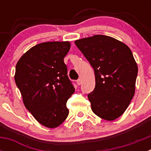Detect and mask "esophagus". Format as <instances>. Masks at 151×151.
Instances as JSON below:
<instances>
[{
  "label": "esophagus",
  "mask_w": 151,
  "mask_h": 151,
  "mask_svg": "<svg viewBox=\"0 0 151 151\" xmlns=\"http://www.w3.org/2000/svg\"><path fill=\"white\" fill-rule=\"evenodd\" d=\"M82 78H78V79L77 80V81H76L77 85H81V84H82Z\"/></svg>",
  "instance_id": "obj_1"
}]
</instances>
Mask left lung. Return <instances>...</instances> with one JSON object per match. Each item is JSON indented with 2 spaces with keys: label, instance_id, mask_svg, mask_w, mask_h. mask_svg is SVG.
<instances>
[{
  "label": "left lung",
  "instance_id": "8db88e82",
  "mask_svg": "<svg viewBox=\"0 0 151 151\" xmlns=\"http://www.w3.org/2000/svg\"><path fill=\"white\" fill-rule=\"evenodd\" d=\"M75 44L94 68L95 88L88 95L100 118L115 120L127 109L135 91L138 66L130 48L110 36L95 35Z\"/></svg>",
  "mask_w": 151,
  "mask_h": 151
}]
</instances>
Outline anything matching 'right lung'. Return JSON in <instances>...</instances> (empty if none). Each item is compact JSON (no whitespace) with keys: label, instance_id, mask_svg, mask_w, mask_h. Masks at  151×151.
I'll return each instance as SVG.
<instances>
[{"label":"right lung","instance_id":"1","mask_svg":"<svg viewBox=\"0 0 151 151\" xmlns=\"http://www.w3.org/2000/svg\"><path fill=\"white\" fill-rule=\"evenodd\" d=\"M69 49V41L38 44L16 66L14 78L24 105L40 124L50 129L67 118L66 102L75 91L63 61Z\"/></svg>","mask_w":151,"mask_h":151}]
</instances>
